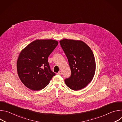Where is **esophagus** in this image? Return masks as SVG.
<instances>
[{"label": "esophagus", "instance_id": "esophagus-1", "mask_svg": "<svg viewBox=\"0 0 122 122\" xmlns=\"http://www.w3.org/2000/svg\"><path fill=\"white\" fill-rule=\"evenodd\" d=\"M57 74L58 75H62V72H61V71L58 72L57 73Z\"/></svg>", "mask_w": 122, "mask_h": 122}]
</instances>
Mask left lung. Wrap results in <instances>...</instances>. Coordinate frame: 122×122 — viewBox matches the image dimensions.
<instances>
[{"mask_svg":"<svg viewBox=\"0 0 122 122\" xmlns=\"http://www.w3.org/2000/svg\"><path fill=\"white\" fill-rule=\"evenodd\" d=\"M60 45L68 59L71 70L70 77L65 82L70 89L81 90L92 80L95 71L96 62L90 48L81 41L64 39Z\"/></svg>","mask_w":122,"mask_h":122,"instance_id":"left-lung-1","label":"left lung"}]
</instances>
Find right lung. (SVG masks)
<instances>
[{"instance_id":"right-lung-1","label":"right lung","mask_w":122,"mask_h":122,"mask_svg":"<svg viewBox=\"0 0 122 122\" xmlns=\"http://www.w3.org/2000/svg\"><path fill=\"white\" fill-rule=\"evenodd\" d=\"M58 45L53 40H38L28 45L17 62L18 76L29 89L38 91L49 83L56 73L51 70L48 58Z\"/></svg>"}]
</instances>
